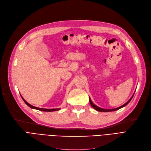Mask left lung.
I'll return each instance as SVG.
<instances>
[{
  "mask_svg": "<svg viewBox=\"0 0 151 151\" xmlns=\"http://www.w3.org/2000/svg\"><path fill=\"white\" fill-rule=\"evenodd\" d=\"M134 94L132 95V96L130 98V99L129 100V101H128L126 103H125L124 104H123L122 106H120V107H118V108H115V109H103V108H99V107H98L97 106H96L95 104H93V103L91 101V99H90V104H91V106H92L94 109H96V111H101V112H109V111H116V110H118V109H121V108H123V107H124L125 106H126L128 103H129L131 101V100L132 99V97H133V96H134Z\"/></svg>",
  "mask_w": 151,
  "mask_h": 151,
  "instance_id": "1",
  "label": "left lung"
}]
</instances>
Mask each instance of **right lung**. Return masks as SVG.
I'll return each mask as SVG.
<instances>
[{
    "label": "right lung",
    "mask_w": 151,
    "mask_h": 151,
    "mask_svg": "<svg viewBox=\"0 0 151 151\" xmlns=\"http://www.w3.org/2000/svg\"><path fill=\"white\" fill-rule=\"evenodd\" d=\"M21 97H22V99L24 100V101L25 103V104H26L27 106H29L30 108H32V109H35L40 110V111H47V112H52V111H58V110H60V108H57V109H43V108H37V107H35V106H32V105L30 104L29 103H28L25 101V100L23 98V97H22V96H21Z\"/></svg>",
    "instance_id": "add662e5"
}]
</instances>
